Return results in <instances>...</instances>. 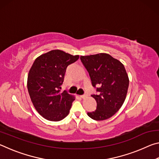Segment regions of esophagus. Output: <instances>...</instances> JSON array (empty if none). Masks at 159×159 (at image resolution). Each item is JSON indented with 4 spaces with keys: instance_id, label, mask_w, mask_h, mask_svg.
Wrapping results in <instances>:
<instances>
[{
    "instance_id": "34e87169",
    "label": "esophagus",
    "mask_w": 159,
    "mask_h": 159,
    "mask_svg": "<svg viewBox=\"0 0 159 159\" xmlns=\"http://www.w3.org/2000/svg\"><path fill=\"white\" fill-rule=\"evenodd\" d=\"M80 98H81L82 99H84V98H86V97H87V95H80Z\"/></svg>"
}]
</instances>
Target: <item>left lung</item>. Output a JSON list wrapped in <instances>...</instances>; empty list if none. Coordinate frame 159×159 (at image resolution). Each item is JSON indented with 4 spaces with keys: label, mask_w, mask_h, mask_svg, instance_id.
<instances>
[{
    "label": "left lung",
    "mask_w": 159,
    "mask_h": 159,
    "mask_svg": "<svg viewBox=\"0 0 159 159\" xmlns=\"http://www.w3.org/2000/svg\"><path fill=\"white\" fill-rule=\"evenodd\" d=\"M80 60L89 73L92 85L98 95L91 96L97 102L95 111L88 116L95 120L108 119L114 116L124 102L129 79L123 64L107 53L80 56Z\"/></svg>",
    "instance_id": "left-lung-1"
}]
</instances>
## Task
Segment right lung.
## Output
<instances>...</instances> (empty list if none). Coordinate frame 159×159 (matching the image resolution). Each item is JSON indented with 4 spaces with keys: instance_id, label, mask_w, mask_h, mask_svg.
<instances>
[{
    "instance_id": "right-lung-1",
    "label": "right lung",
    "mask_w": 159,
    "mask_h": 159,
    "mask_svg": "<svg viewBox=\"0 0 159 159\" xmlns=\"http://www.w3.org/2000/svg\"><path fill=\"white\" fill-rule=\"evenodd\" d=\"M79 55L53 50L40 55L29 70L27 88L35 109L45 119L59 121L69 114L75 97L60 93L67 66Z\"/></svg>"
}]
</instances>
